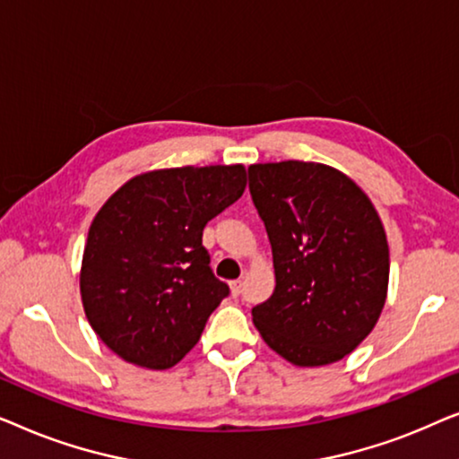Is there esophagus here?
Masks as SVG:
<instances>
[{
    "label": "esophagus",
    "instance_id": "obj_1",
    "mask_svg": "<svg viewBox=\"0 0 459 459\" xmlns=\"http://www.w3.org/2000/svg\"><path fill=\"white\" fill-rule=\"evenodd\" d=\"M230 290H231V294H234V297H238V294L242 292V280H234V281H231Z\"/></svg>",
    "mask_w": 459,
    "mask_h": 459
}]
</instances>
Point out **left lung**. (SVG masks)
<instances>
[{
    "instance_id": "obj_1",
    "label": "left lung",
    "mask_w": 459,
    "mask_h": 459,
    "mask_svg": "<svg viewBox=\"0 0 459 459\" xmlns=\"http://www.w3.org/2000/svg\"><path fill=\"white\" fill-rule=\"evenodd\" d=\"M250 194L265 223L275 290L253 309L267 347L299 368L341 361L378 324L388 242L368 194L311 160L256 162Z\"/></svg>"
}]
</instances>
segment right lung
<instances>
[{
	"label": "right lung",
	"mask_w": 459,
	"mask_h": 459,
	"mask_svg": "<svg viewBox=\"0 0 459 459\" xmlns=\"http://www.w3.org/2000/svg\"><path fill=\"white\" fill-rule=\"evenodd\" d=\"M247 187L244 165L135 175L96 212L81 261L85 317L112 353L167 369L194 349L230 288L203 247L204 225Z\"/></svg>",
	"instance_id": "right-lung-1"
}]
</instances>
